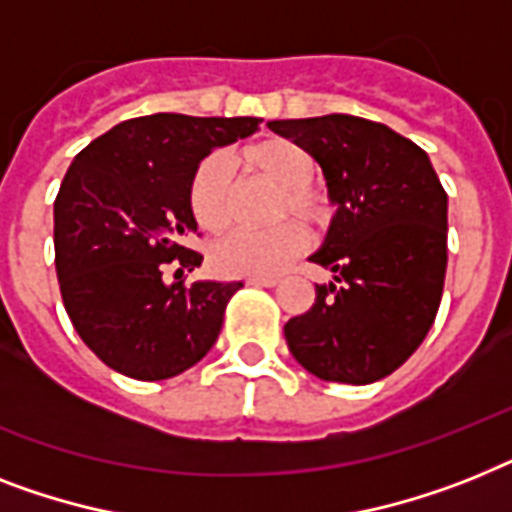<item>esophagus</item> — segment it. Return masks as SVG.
<instances>
[{
  "label": "esophagus",
  "mask_w": 512,
  "mask_h": 512,
  "mask_svg": "<svg viewBox=\"0 0 512 512\" xmlns=\"http://www.w3.org/2000/svg\"><path fill=\"white\" fill-rule=\"evenodd\" d=\"M247 284L249 286H276L278 278L276 276H249Z\"/></svg>",
  "instance_id": "1"
}]
</instances>
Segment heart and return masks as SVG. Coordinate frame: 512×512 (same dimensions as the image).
Segmentation results:
<instances>
[{
  "label": "heart",
  "mask_w": 512,
  "mask_h": 512,
  "mask_svg": "<svg viewBox=\"0 0 512 512\" xmlns=\"http://www.w3.org/2000/svg\"><path fill=\"white\" fill-rule=\"evenodd\" d=\"M242 162L257 176L281 186L276 199V218L294 215L307 226H323L328 218V202L310 181L315 178V160L297 141L273 139L257 141L239 152ZM189 213L202 231L220 234L234 213V186L226 160L210 155L191 173L186 191ZM305 231L297 223H278L265 231H236L215 244L213 265L223 276H273L281 273L305 249Z\"/></svg>",
  "instance_id": "1"
}]
</instances>
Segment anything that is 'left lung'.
Instances as JSON below:
<instances>
[{"label": "left lung", "instance_id": "8db88e82", "mask_svg": "<svg viewBox=\"0 0 512 512\" xmlns=\"http://www.w3.org/2000/svg\"><path fill=\"white\" fill-rule=\"evenodd\" d=\"M326 176L336 215L310 260L334 273L307 313L284 326L305 371L373 384L413 355L434 326L447 270V191L429 155L384 123L355 115L270 120Z\"/></svg>", "mask_w": 512, "mask_h": 512}]
</instances>
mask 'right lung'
<instances>
[{"instance_id": "add662e5", "label": "right lung", "mask_w": 512, "mask_h": 512, "mask_svg": "<svg viewBox=\"0 0 512 512\" xmlns=\"http://www.w3.org/2000/svg\"><path fill=\"white\" fill-rule=\"evenodd\" d=\"M257 118L157 112L94 139L54 199V265L73 328L112 371L139 381L184 373L210 352L242 284L165 281L202 265L186 247L197 223L186 191L215 147L257 131Z\"/></svg>"}]
</instances>
